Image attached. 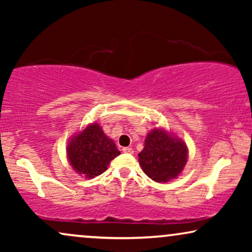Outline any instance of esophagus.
Here are the masks:
<instances>
[{
    "mask_svg": "<svg viewBox=\"0 0 252 252\" xmlns=\"http://www.w3.org/2000/svg\"><path fill=\"white\" fill-rule=\"evenodd\" d=\"M123 151H124V153H126V154H133L134 153V150L132 149V148H128V147L124 148Z\"/></svg>",
    "mask_w": 252,
    "mask_h": 252,
    "instance_id": "34e87169",
    "label": "esophagus"
}]
</instances>
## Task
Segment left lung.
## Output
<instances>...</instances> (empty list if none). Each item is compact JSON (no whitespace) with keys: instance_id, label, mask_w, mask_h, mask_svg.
<instances>
[{"instance_id":"1","label":"left lung","mask_w":252,"mask_h":252,"mask_svg":"<svg viewBox=\"0 0 252 252\" xmlns=\"http://www.w3.org/2000/svg\"><path fill=\"white\" fill-rule=\"evenodd\" d=\"M187 159L188 149L184 141L161 128L148 133L139 154L142 171L156 182H168L179 177Z\"/></svg>"}]
</instances>
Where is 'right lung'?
Wrapping results in <instances>:
<instances>
[{"label": "right lung", "mask_w": 252, "mask_h": 252, "mask_svg": "<svg viewBox=\"0 0 252 252\" xmlns=\"http://www.w3.org/2000/svg\"><path fill=\"white\" fill-rule=\"evenodd\" d=\"M67 159L72 168L85 178H95L106 171L110 161L120 155L97 123H93L68 141Z\"/></svg>", "instance_id": "obj_1"}]
</instances>
